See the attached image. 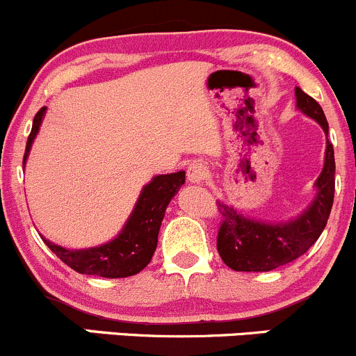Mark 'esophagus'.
I'll return each instance as SVG.
<instances>
[{"label":"esophagus","mask_w":356,"mask_h":356,"mask_svg":"<svg viewBox=\"0 0 356 356\" xmlns=\"http://www.w3.org/2000/svg\"><path fill=\"white\" fill-rule=\"evenodd\" d=\"M208 177V168L207 165L201 161H193L188 167V181L193 184H203Z\"/></svg>","instance_id":"34e87169"}]
</instances>
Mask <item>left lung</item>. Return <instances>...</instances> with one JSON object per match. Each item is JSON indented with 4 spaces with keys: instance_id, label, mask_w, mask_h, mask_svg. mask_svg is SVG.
I'll use <instances>...</instances> for the list:
<instances>
[{
    "instance_id": "left-lung-1",
    "label": "left lung",
    "mask_w": 356,
    "mask_h": 356,
    "mask_svg": "<svg viewBox=\"0 0 356 356\" xmlns=\"http://www.w3.org/2000/svg\"><path fill=\"white\" fill-rule=\"evenodd\" d=\"M296 105L329 132L322 106L296 88ZM334 148L327 139L325 163L317 179V196L303 215L286 224H265L243 217L232 207L218 203L222 215L217 250L224 264L236 272H268L296 260L321 238L334 201Z\"/></svg>"
}]
</instances>
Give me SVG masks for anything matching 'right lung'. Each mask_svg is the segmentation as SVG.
I'll return each instance as SVG.
<instances>
[{
  "label": "right lung",
  "mask_w": 356,
  "mask_h": 356,
  "mask_svg": "<svg viewBox=\"0 0 356 356\" xmlns=\"http://www.w3.org/2000/svg\"><path fill=\"white\" fill-rule=\"evenodd\" d=\"M46 108L42 106L35 113L32 131L27 138L24 153V165L27 160L31 145L39 131ZM184 172L156 175L148 186H145L134 211L129 217L120 234L106 245L89 248V250H65L55 243L44 239L46 246L68 267L79 274L99 275V277L120 279L136 275L152 261L156 250L158 231L163 220L170 200L177 195L179 188L184 184Z\"/></svg>",
  "instance_id": "1"
}]
</instances>
